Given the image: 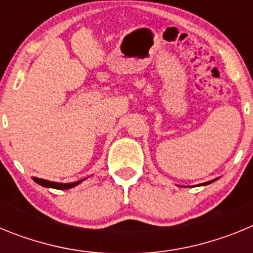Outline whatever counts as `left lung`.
Instances as JSON below:
<instances>
[{"instance_id": "left-lung-1", "label": "left lung", "mask_w": 253, "mask_h": 253, "mask_svg": "<svg viewBox=\"0 0 253 253\" xmlns=\"http://www.w3.org/2000/svg\"><path fill=\"white\" fill-rule=\"evenodd\" d=\"M214 181V180H213ZM213 181H209V182H205L204 185H208V184H211V182H213Z\"/></svg>"}]
</instances>
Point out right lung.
<instances>
[{
	"instance_id": "1",
	"label": "right lung",
	"mask_w": 253,
	"mask_h": 253,
	"mask_svg": "<svg viewBox=\"0 0 253 253\" xmlns=\"http://www.w3.org/2000/svg\"><path fill=\"white\" fill-rule=\"evenodd\" d=\"M34 181L37 182V184L42 185V186L44 187H51V189H58V190L71 189V187L76 186V185H78L80 182H82L81 180V181H77V182H72V184H58V182H51V181L43 180V178H37V177H34Z\"/></svg>"
}]
</instances>
